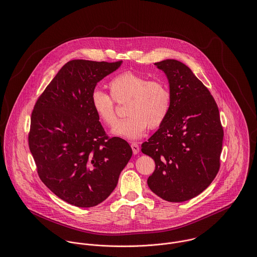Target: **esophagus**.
Here are the masks:
<instances>
[{"mask_svg":"<svg viewBox=\"0 0 257 257\" xmlns=\"http://www.w3.org/2000/svg\"><path fill=\"white\" fill-rule=\"evenodd\" d=\"M131 147H132V149H133L134 154H138V153L140 152V147H139V145H138L137 143H132Z\"/></svg>","mask_w":257,"mask_h":257,"instance_id":"34e87169","label":"esophagus"}]
</instances>
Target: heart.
<instances>
[{
    "mask_svg": "<svg viewBox=\"0 0 257 257\" xmlns=\"http://www.w3.org/2000/svg\"><path fill=\"white\" fill-rule=\"evenodd\" d=\"M110 96L101 90L93 91L91 105L97 116L107 125L116 120L114 102L125 105L127 116L117 122L111 133L127 140L140 139L149 128L159 126L170 109L171 94L161 81L147 80L145 76L123 72L115 76L109 84Z\"/></svg>",
    "mask_w": 257,
    "mask_h": 257,
    "instance_id": "obj_1",
    "label": "heart"
}]
</instances>
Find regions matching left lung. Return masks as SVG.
Segmentation results:
<instances>
[{"instance_id":"obj_1","label":"left lung","mask_w":257,"mask_h":257,"mask_svg":"<svg viewBox=\"0 0 257 257\" xmlns=\"http://www.w3.org/2000/svg\"><path fill=\"white\" fill-rule=\"evenodd\" d=\"M154 65L168 79L171 103L157 132L142 145L155 162L147 185L165 201L184 202L207 189L219 172L220 112L210 91L184 63L166 59Z\"/></svg>"}]
</instances>
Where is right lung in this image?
Returning a JSON list of instances; mask_svg holds the SVG:
<instances>
[{
  "instance_id": "right-lung-1",
  "label": "right lung",
  "mask_w": 257,
  "mask_h": 257,
  "mask_svg": "<svg viewBox=\"0 0 257 257\" xmlns=\"http://www.w3.org/2000/svg\"><path fill=\"white\" fill-rule=\"evenodd\" d=\"M122 61L67 62L37 99L29 134L30 150L44 185L80 208L105 201L133 155L120 138H109L91 105L98 82Z\"/></svg>"
}]
</instances>
